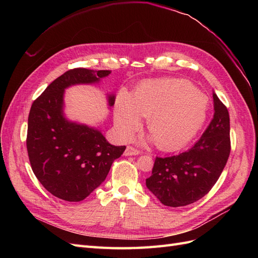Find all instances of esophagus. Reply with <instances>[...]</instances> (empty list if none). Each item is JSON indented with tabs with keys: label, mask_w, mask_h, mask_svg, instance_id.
<instances>
[{
	"label": "esophagus",
	"mask_w": 258,
	"mask_h": 258,
	"mask_svg": "<svg viewBox=\"0 0 258 258\" xmlns=\"http://www.w3.org/2000/svg\"><path fill=\"white\" fill-rule=\"evenodd\" d=\"M140 154V151L137 150V148L132 147V146H127L126 151H124V155L126 156H136V155H139Z\"/></svg>",
	"instance_id": "1"
}]
</instances>
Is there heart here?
Here are the masks:
<instances>
[{
	"label": "heart",
	"mask_w": 258,
	"mask_h": 258,
	"mask_svg": "<svg viewBox=\"0 0 258 258\" xmlns=\"http://www.w3.org/2000/svg\"><path fill=\"white\" fill-rule=\"evenodd\" d=\"M210 110L208 96L185 80H152L142 83L129 97L116 101L114 118L119 135L128 139L139 129L140 117L162 151H175L196 137Z\"/></svg>",
	"instance_id": "1"
}]
</instances>
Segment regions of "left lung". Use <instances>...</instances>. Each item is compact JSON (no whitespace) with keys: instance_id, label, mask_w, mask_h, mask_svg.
<instances>
[{"instance_id":"left-lung-1","label":"left lung","mask_w":258,"mask_h":258,"mask_svg":"<svg viewBox=\"0 0 258 258\" xmlns=\"http://www.w3.org/2000/svg\"><path fill=\"white\" fill-rule=\"evenodd\" d=\"M214 116L191 148L170 157H156L146 187L162 205L184 207L212 189L230 154V123L227 107L213 93Z\"/></svg>"}]
</instances>
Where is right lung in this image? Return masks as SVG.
I'll return each mask as SVG.
<instances>
[{
	"mask_svg": "<svg viewBox=\"0 0 258 258\" xmlns=\"http://www.w3.org/2000/svg\"><path fill=\"white\" fill-rule=\"evenodd\" d=\"M110 70H69L34 100L28 118L27 150L33 172L54 197L77 202L106 178L126 146L108 143L97 129L66 119L63 92L71 85L99 82ZM115 97H108L112 106Z\"/></svg>",
	"mask_w": 258,
	"mask_h": 258,
	"instance_id": "1",
	"label": "right lung"
}]
</instances>
